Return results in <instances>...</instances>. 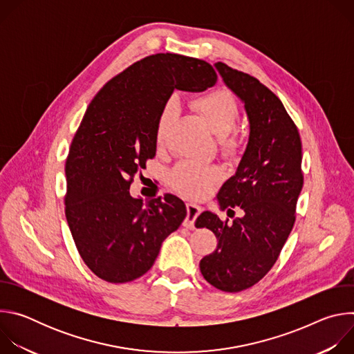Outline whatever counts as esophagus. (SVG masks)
<instances>
[{"instance_id":"34e87169","label":"esophagus","mask_w":354,"mask_h":354,"mask_svg":"<svg viewBox=\"0 0 354 354\" xmlns=\"http://www.w3.org/2000/svg\"><path fill=\"white\" fill-rule=\"evenodd\" d=\"M186 210H187V216H186V220H185V227L193 228L197 216L201 213V207L194 205V203H187Z\"/></svg>"}]
</instances>
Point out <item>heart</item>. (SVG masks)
<instances>
[{"mask_svg":"<svg viewBox=\"0 0 354 354\" xmlns=\"http://www.w3.org/2000/svg\"><path fill=\"white\" fill-rule=\"evenodd\" d=\"M192 105L205 118L212 131L221 137L220 145L228 157H236L243 145L242 134L234 129L238 120V105L235 97L224 89L209 92L196 97ZM176 100L169 99L162 106L157 120L156 140L162 145L167 127L175 115ZM223 178V169L218 165H203L194 162H180L169 174L171 186L183 196L197 198L210 193Z\"/></svg>","mask_w":354,"mask_h":354,"instance_id":"b5f03b06","label":"heart"}]
</instances>
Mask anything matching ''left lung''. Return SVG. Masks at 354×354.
<instances>
[{
    "instance_id": "left-lung-1",
    "label": "left lung",
    "mask_w": 354,
    "mask_h": 354,
    "mask_svg": "<svg viewBox=\"0 0 354 354\" xmlns=\"http://www.w3.org/2000/svg\"><path fill=\"white\" fill-rule=\"evenodd\" d=\"M225 85L245 104L249 140L242 160L217 194L223 210L241 207L232 223L205 212L196 227L217 238V249L200 261V272L216 288L246 290L276 263L292 230L295 207L304 183L301 138L281 100L259 80L218 62ZM234 213V212H232Z\"/></svg>"
}]
</instances>
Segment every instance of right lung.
I'll list each match as a JSON object with an SVG mask.
<instances>
[{"instance_id": "add662e5", "label": "right lung", "mask_w": 354, "mask_h": 354, "mask_svg": "<svg viewBox=\"0 0 354 354\" xmlns=\"http://www.w3.org/2000/svg\"><path fill=\"white\" fill-rule=\"evenodd\" d=\"M217 82L205 60L148 56L113 77L89 104L66 161V217L85 265L108 283H127L154 265L164 239L186 217L165 194L130 196V185L156 157L157 120L174 89L201 92Z\"/></svg>"}]
</instances>
